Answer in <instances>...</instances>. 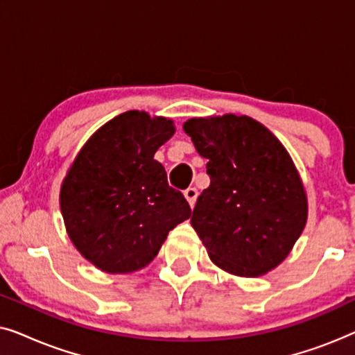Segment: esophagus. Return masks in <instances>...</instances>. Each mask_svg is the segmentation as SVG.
<instances>
[{
    "instance_id": "esophagus-1",
    "label": "esophagus",
    "mask_w": 355,
    "mask_h": 355,
    "mask_svg": "<svg viewBox=\"0 0 355 355\" xmlns=\"http://www.w3.org/2000/svg\"><path fill=\"white\" fill-rule=\"evenodd\" d=\"M197 196H198V192H197V189H196V187H189V189H186V191H184V197L187 198L189 205H191V207L196 205Z\"/></svg>"
}]
</instances>
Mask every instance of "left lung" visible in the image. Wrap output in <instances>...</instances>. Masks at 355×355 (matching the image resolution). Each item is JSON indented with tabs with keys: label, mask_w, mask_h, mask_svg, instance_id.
Here are the masks:
<instances>
[{
	"label": "left lung",
	"mask_w": 355,
	"mask_h": 355,
	"mask_svg": "<svg viewBox=\"0 0 355 355\" xmlns=\"http://www.w3.org/2000/svg\"><path fill=\"white\" fill-rule=\"evenodd\" d=\"M208 159L191 225L218 268L257 278L276 268L302 234L307 193L284 145L249 116L192 118L182 124Z\"/></svg>",
	"instance_id": "left-lung-1"
}]
</instances>
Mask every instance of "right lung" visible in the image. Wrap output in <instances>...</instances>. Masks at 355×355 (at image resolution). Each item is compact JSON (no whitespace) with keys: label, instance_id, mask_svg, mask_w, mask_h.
<instances>
[{"label":"right lung","instance_id":"obj_1","mask_svg":"<svg viewBox=\"0 0 355 355\" xmlns=\"http://www.w3.org/2000/svg\"><path fill=\"white\" fill-rule=\"evenodd\" d=\"M173 119L125 111L90 135L62 179L61 215L79 254L110 275L142 270L168 232L191 216L155 153Z\"/></svg>","mask_w":355,"mask_h":355}]
</instances>
